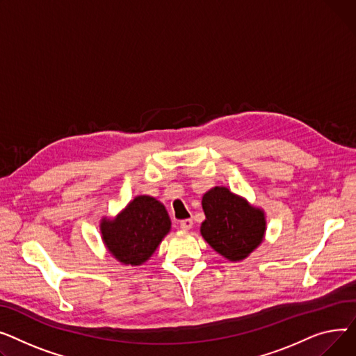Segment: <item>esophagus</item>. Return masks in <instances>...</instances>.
I'll return each mask as SVG.
<instances>
[{"label": "esophagus", "instance_id": "1", "mask_svg": "<svg viewBox=\"0 0 356 356\" xmlns=\"http://www.w3.org/2000/svg\"><path fill=\"white\" fill-rule=\"evenodd\" d=\"M179 225H181V228H182V229H185V232H188V229H191V228H193L194 221H193L191 218H186V220H182V221L179 222Z\"/></svg>", "mask_w": 356, "mask_h": 356}]
</instances>
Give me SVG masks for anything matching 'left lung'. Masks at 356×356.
Returning <instances> with one entry per match:
<instances>
[{"label": "left lung", "instance_id": "left-lung-1", "mask_svg": "<svg viewBox=\"0 0 356 356\" xmlns=\"http://www.w3.org/2000/svg\"><path fill=\"white\" fill-rule=\"evenodd\" d=\"M202 210L205 220L201 236L227 260H244L261 244L266 233L264 211L228 188L214 186L207 191Z\"/></svg>", "mask_w": 356, "mask_h": 356}]
</instances>
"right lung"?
<instances>
[{"mask_svg": "<svg viewBox=\"0 0 356 356\" xmlns=\"http://www.w3.org/2000/svg\"><path fill=\"white\" fill-rule=\"evenodd\" d=\"M170 229L171 220L163 204L149 195L135 197L113 220L103 218L100 222L109 253L128 266L148 260Z\"/></svg>", "mask_w": 356, "mask_h": 356, "instance_id": "obj_1", "label": "right lung"}]
</instances>
